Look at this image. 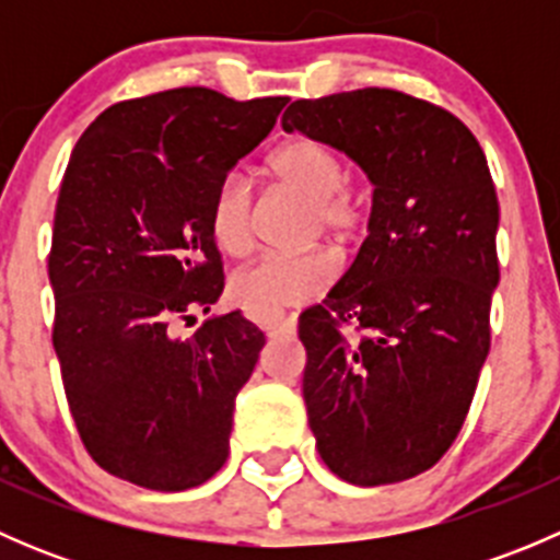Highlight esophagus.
<instances>
[{"label": "esophagus", "instance_id": "obj_1", "mask_svg": "<svg viewBox=\"0 0 560 560\" xmlns=\"http://www.w3.org/2000/svg\"><path fill=\"white\" fill-rule=\"evenodd\" d=\"M298 327V322L292 319V316H287V319H276V322H268V325L262 327L265 336L268 338H281V336H292Z\"/></svg>", "mask_w": 560, "mask_h": 560}]
</instances>
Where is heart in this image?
Returning a JSON list of instances; mask_svg holds the SVG:
<instances>
[{
	"label": "heart",
	"instance_id": "obj_1",
	"mask_svg": "<svg viewBox=\"0 0 560 560\" xmlns=\"http://www.w3.org/2000/svg\"><path fill=\"white\" fill-rule=\"evenodd\" d=\"M268 171L284 189L295 191L312 206L306 224L312 238L322 233L343 244L363 228V202L347 189V167L341 156L319 140H287L270 154ZM208 228L217 246L230 257H244L252 248V186L246 178L233 173L217 186ZM332 276L336 262L319 248L301 254H265L233 276L230 295L246 316L270 322L322 295Z\"/></svg>",
	"mask_w": 560,
	"mask_h": 560
}]
</instances>
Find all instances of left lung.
<instances>
[{
  "mask_svg": "<svg viewBox=\"0 0 560 560\" xmlns=\"http://www.w3.org/2000/svg\"><path fill=\"white\" fill-rule=\"evenodd\" d=\"M281 127L347 154L374 186L369 238L298 325L316 450L363 488L417 477L455 442L490 349L488 160L460 118L393 89L298 100ZM349 320L363 337L342 336Z\"/></svg>",
  "mask_w": 560,
  "mask_h": 560,
  "instance_id": "1",
  "label": "left lung"
}]
</instances>
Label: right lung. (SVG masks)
Here are the masks:
<instances>
[{
  "label": "right lung",
  "mask_w": 560,
  "mask_h": 560,
  "mask_svg": "<svg viewBox=\"0 0 560 560\" xmlns=\"http://www.w3.org/2000/svg\"><path fill=\"white\" fill-rule=\"evenodd\" d=\"M287 103L171 89L110 105L72 151L48 257L54 349L78 433L113 477L173 493L228 460L265 336L238 312L184 338L173 322L222 295L213 191Z\"/></svg>",
  "instance_id": "right-lung-1"
}]
</instances>
